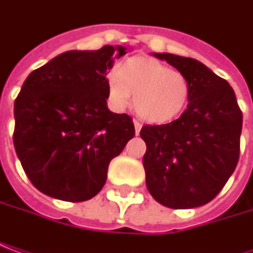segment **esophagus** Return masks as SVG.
<instances>
[{"mask_svg":"<svg viewBox=\"0 0 253 253\" xmlns=\"http://www.w3.org/2000/svg\"><path fill=\"white\" fill-rule=\"evenodd\" d=\"M133 126H135V133L139 135V133H140V129H142V124L139 123V121H133Z\"/></svg>","mask_w":253,"mask_h":253,"instance_id":"1","label":"esophagus"}]
</instances>
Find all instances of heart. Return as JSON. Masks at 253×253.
I'll use <instances>...</instances> for the list:
<instances>
[{"label": "heart", "instance_id": "obj_1", "mask_svg": "<svg viewBox=\"0 0 253 253\" xmlns=\"http://www.w3.org/2000/svg\"><path fill=\"white\" fill-rule=\"evenodd\" d=\"M106 88L111 109L124 110L133 95L135 111L151 124L173 121L190 97V84L182 73L144 56L130 57L109 71Z\"/></svg>", "mask_w": 253, "mask_h": 253}]
</instances>
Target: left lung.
Listing matches in <instances>:
<instances>
[{
	"mask_svg": "<svg viewBox=\"0 0 253 253\" xmlns=\"http://www.w3.org/2000/svg\"><path fill=\"white\" fill-rule=\"evenodd\" d=\"M187 78V109L165 125H144L146 186L173 210L208 204L233 175L240 156L243 113L226 80L196 59L153 53Z\"/></svg>",
	"mask_w": 253,
	"mask_h": 253,
	"instance_id": "1",
	"label": "left lung"
}]
</instances>
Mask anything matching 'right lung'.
I'll return each mask as SVG.
<instances>
[{"mask_svg": "<svg viewBox=\"0 0 253 253\" xmlns=\"http://www.w3.org/2000/svg\"><path fill=\"white\" fill-rule=\"evenodd\" d=\"M126 48L67 50L31 71L15 100L13 144L37 189L81 203L102 190L110 161L135 136L107 107L106 76Z\"/></svg>", "mask_w": 253, "mask_h": 253, "instance_id": "obj_1", "label": "right lung"}]
</instances>
